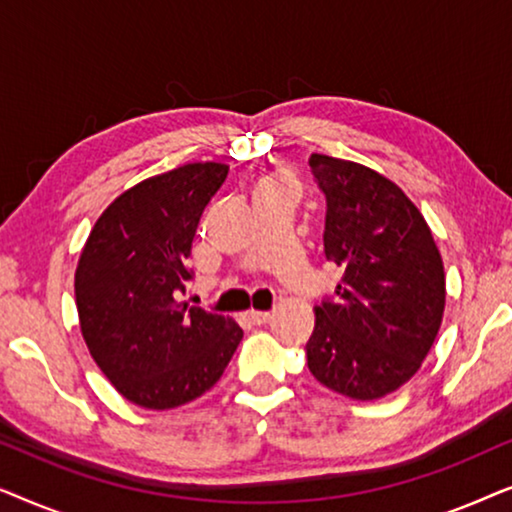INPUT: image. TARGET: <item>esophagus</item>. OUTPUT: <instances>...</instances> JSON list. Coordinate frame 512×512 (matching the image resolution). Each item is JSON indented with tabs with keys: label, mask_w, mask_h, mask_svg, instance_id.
<instances>
[{
	"label": "esophagus",
	"mask_w": 512,
	"mask_h": 512,
	"mask_svg": "<svg viewBox=\"0 0 512 512\" xmlns=\"http://www.w3.org/2000/svg\"><path fill=\"white\" fill-rule=\"evenodd\" d=\"M270 317H272V314L270 312H263V310H247V312L242 314V319L249 321V324H254V326L268 324Z\"/></svg>",
	"instance_id": "obj_1"
}]
</instances>
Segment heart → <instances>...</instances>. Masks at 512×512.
Segmentation results:
<instances>
[{
    "label": "heart",
    "mask_w": 512,
    "mask_h": 512,
    "mask_svg": "<svg viewBox=\"0 0 512 512\" xmlns=\"http://www.w3.org/2000/svg\"><path fill=\"white\" fill-rule=\"evenodd\" d=\"M277 188H289V191H293V177L289 170H284V167L270 170L261 181H258V193L277 191Z\"/></svg>",
    "instance_id": "1"
}]
</instances>
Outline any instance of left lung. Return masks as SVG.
Wrapping results in <instances>:
<instances>
[{"instance_id": "left-lung-1", "label": "left lung", "mask_w": 512, "mask_h": 512, "mask_svg": "<svg viewBox=\"0 0 512 512\" xmlns=\"http://www.w3.org/2000/svg\"><path fill=\"white\" fill-rule=\"evenodd\" d=\"M326 195L335 298L314 307L307 368L331 391L375 401L422 368L445 312L443 256L415 202L370 167L312 153Z\"/></svg>"}]
</instances>
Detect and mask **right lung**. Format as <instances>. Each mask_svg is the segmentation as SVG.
<instances>
[{
  "instance_id": "obj_1",
  "label": "right lung",
  "mask_w": 512,
  "mask_h": 512,
  "mask_svg": "<svg viewBox=\"0 0 512 512\" xmlns=\"http://www.w3.org/2000/svg\"><path fill=\"white\" fill-rule=\"evenodd\" d=\"M226 163H188L123 191L100 214L74 275L81 335L130 403L172 410L219 382L242 340L230 317L179 303L191 244Z\"/></svg>"
}]
</instances>
